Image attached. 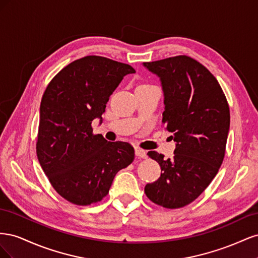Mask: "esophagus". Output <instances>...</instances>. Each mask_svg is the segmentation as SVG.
Segmentation results:
<instances>
[{"label": "esophagus", "mask_w": 258, "mask_h": 258, "mask_svg": "<svg viewBox=\"0 0 258 258\" xmlns=\"http://www.w3.org/2000/svg\"><path fill=\"white\" fill-rule=\"evenodd\" d=\"M136 156H137L138 158H143V159L147 158L146 152L143 151V150H141V148H136Z\"/></svg>", "instance_id": "obj_1"}]
</instances>
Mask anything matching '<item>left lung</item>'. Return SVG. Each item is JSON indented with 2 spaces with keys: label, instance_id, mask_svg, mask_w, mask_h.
Returning <instances> with one entry per match:
<instances>
[{
  "label": "left lung",
  "instance_id": "1",
  "mask_svg": "<svg viewBox=\"0 0 258 258\" xmlns=\"http://www.w3.org/2000/svg\"><path fill=\"white\" fill-rule=\"evenodd\" d=\"M143 67L159 77L162 123L175 142L171 159L148 152L162 173L144 191L156 205L182 208L198 198L218 172L229 132V106L215 77L190 57L144 62Z\"/></svg>",
  "mask_w": 258,
  "mask_h": 258
}]
</instances>
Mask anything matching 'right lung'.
Here are the masks:
<instances>
[{"label": "right lung", "mask_w": 258, "mask_h": 258, "mask_svg": "<svg viewBox=\"0 0 258 258\" xmlns=\"http://www.w3.org/2000/svg\"><path fill=\"white\" fill-rule=\"evenodd\" d=\"M129 64L99 56L71 62L53 77L40 107L36 154L56 191L88 206L102 200L119 170L135 159L127 142L92 135L91 122L105 112L108 98L128 74Z\"/></svg>", "instance_id": "obj_1"}]
</instances>
